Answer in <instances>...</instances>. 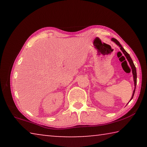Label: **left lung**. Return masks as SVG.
Masks as SVG:
<instances>
[{
  "label": "left lung",
  "instance_id": "1",
  "mask_svg": "<svg viewBox=\"0 0 147 147\" xmlns=\"http://www.w3.org/2000/svg\"><path fill=\"white\" fill-rule=\"evenodd\" d=\"M111 41H113L114 43H115L117 45L120 47L121 50L122 51V52L124 53V56H126V59H128V61L129 62V63H130L131 67V71H132V74H133V76H134V86H135V88H134V90L133 91V94H132V96H131V98L130 99V100H131V99L133 98L134 97V93H135V91H136V84H137V73H136V67L135 65H134V62L132 61V59H131V57L130 56V55H129V54L126 52L125 50L124 49V48L123 47H122L121 45L120 44V43L115 38H112L111 39Z\"/></svg>",
  "mask_w": 147,
  "mask_h": 147
}]
</instances>
